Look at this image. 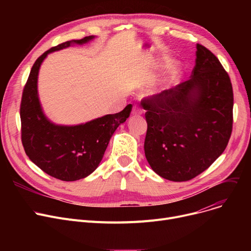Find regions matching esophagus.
<instances>
[{"label":"esophagus","mask_w":251,"mask_h":251,"mask_svg":"<svg viewBox=\"0 0 251 251\" xmlns=\"http://www.w3.org/2000/svg\"><path fill=\"white\" fill-rule=\"evenodd\" d=\"M141 113H142L141 109H140V108H138L137 105H134V107H133V110H132V115H140Z\"/></svg>","instance_id":"obj_1"}]
</instances>
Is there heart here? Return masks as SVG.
Wrapping results in <instances>:
<instances>
[{
    "mask_svg": "<svg viewBox=\"0 0 251 251\" xmlns=\"http://www.w3.org/2000/svg\"><path fill=\"white\" fill-rule=\"evenodd\" d=\"M175 73H176V69H175V68L171 69L170 72H169V75H168L167 77H165V78L163 79V80H161L159 83L154 84V85L150 89L151 94V95H159V94H161L162 91L168 89L169 86L171 85V82H172V80H173V77H174Z\"/></svg>",
    "mask_w": 251,
    "mask_h": 251,
    "instance_id": "1",
    "label": "heart"
}]
</instances>
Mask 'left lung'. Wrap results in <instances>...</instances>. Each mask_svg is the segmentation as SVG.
<instances>
[{"instance_id":"1","label":"left lung","mask_w":251,"mask_h":251,"mask_svg":"<svg viewBox=\"0 0 251 251\" xmlns=\"http://www.w3.org/2000/svg\"><path fill=\"white\" fill-rule=\"evenodd\" d=\"M191 78L141 101L147 111L146 157L170 181H188L225 151L233 125V88L219 59L196 45Z\"/></svg>"}]
</instances>
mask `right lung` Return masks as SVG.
I'll list each match as a JSON object with an SVG mask.
<instances>
[{"label":"right lung","instance_id":"obj_1","mask_svg":"<svg viewBox=\"0 0 251 251\" xmlns=\"http://www.w3.org/2000/svg\"><path fill=\"white\" fill-rule=\"evenodd\" d=\"M96 36L73 39L47 50L33 64L26 82L20 105L21 139L30 161L48 175L62 181L87 177L99 167L109 141L129 117L132 105L120 113L105 115L84 124L57 125L45 115L37 92L41 65L52 51L72 45H84Z\"/></svg>","mask_w":251,"mask_h":251}]
</instances>
